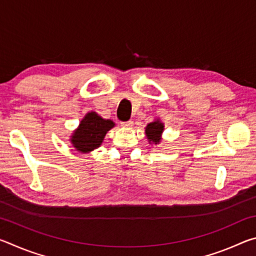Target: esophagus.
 <instances>
[{
    "instance_id": "esophagus-1",
    "label": "esophagus",
    "mask_w": 256,
    "mask_h": 256,
    "mask_svg": "<svg viewBox=\"0 0 256 256\" xmlns=\"http://www.w3.org/2000/svg\"><path fill=\"white\" fill-rule=\"evenodd\" d=\"M120 125H122L123 128H132L133 122L132 120H126V122H120Z\"/></svg>"
}]
</instances>
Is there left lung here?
<instances>
[{
  "instance_id": "left-lung-1",
  "label": "left lung",
  "mask_w": 256,
  "mask_h": 256,
  "mask_svg": "<svg viewBox=\"0 0 256 256\" xmlns=\"http://www.w3.org/2000/svg\"><path fill=\"white\" fill-rule=\"evenodd\" d=\"M164 123L159 120H156L154 122H151L146 128V136L148 138L149 144H158L162 140V134L164 132Z\"/></svg>"
}]
</instances>
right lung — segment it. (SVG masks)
<instances>
[{
    "label": "right lung",
    "mask_w": 256,
    "mask_h": 256,
    "mask_svg": "<svg viewBox=\"0 0 256 256\" xmlns=\"http://www.w3.org/2000/svg\"><path fill=\"white\" fill-rule=\"evenodd\" d=\"M115 123L110 120H104L97 112H90L81 120L71 136V144L80 152H90L102 144L104 138Z\"/></svg>",
    "instance_id": "obj_1"
}]
</instances>
